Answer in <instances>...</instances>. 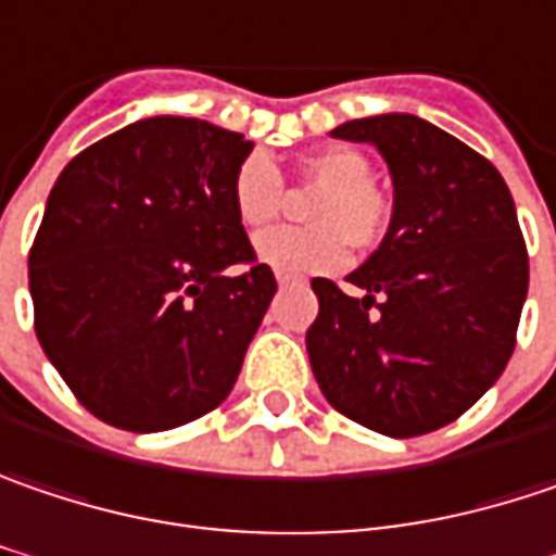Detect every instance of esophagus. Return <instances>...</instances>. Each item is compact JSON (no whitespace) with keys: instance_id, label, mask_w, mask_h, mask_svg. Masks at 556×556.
<instances>
[{"instance_id":"1","label":"esophagus","mask_w":556,"mask_h":556,"mask_svg":"<svg viewBox=\"0 0 556 556\" xmlns=\"http://www.w3.org/2000/svg\"><path fill=\"white\" fill-rule=\"evenodd\" d=\"M279 286H292V282H299V277H292V274H277Z\"/></svg>"}]
</instances>
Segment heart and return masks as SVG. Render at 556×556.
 <instances>
[{
    "mask_svg": "<svg viewBox=\"0 0 556 556\" xmlns=\"http://www.w3.org/2000/svg\"><path fill=\"white\" fill-rule=\"evenodd\" d=\"M302 176L324 188L308 207L311 229H270L254 251L279 274H327L349 261V245L375 251L393 226V198L377 185L371 160L355 148H320L302 156ZM232 207L248 229H264L286 207L279 169L248 153L232 176Z\"/></svg>",
    "mask_w": 556,
    "mask_h": 556,
    "instance_id": "1",
    "label": "heart"
}]
</instances>
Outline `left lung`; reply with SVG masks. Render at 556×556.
<instances>
[{"mask_svg":"<svg viewBox=\"0 0 556 556\" xmlns=\"http://www.w3.org/2000/svg\"><path fill=\"white\" fill-rule=\"evenodd\" d=\"M393 176V226L349 274L365 295L311 279V371L327 403L387 438L456 421L504 375L529 292V251L504 176L418 115L345 122Z\"/></svg>","mask_w":556,"mask_h":556,"instance_id":"left-lung-1","label":"left lung"}]
</instances>
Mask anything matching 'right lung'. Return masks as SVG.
I'll return each mask as SVG.
<instances>
[{"label":"right lung","mask_w":556,"mask_h":556,"mask_svg":"<svg viewBox=\"0 0 556 556\" xmlns=\"http://www.w3.org/2000/svg\"><path fill=\"white\" fill-rule=\"evenodd\" d=\"M239 131L153 115L81 150L27 254L34 330L75 400L122 431L216 408L277 279L232 207Z\"/></svg>","instance_id":"obj_1"}]
</instances>
